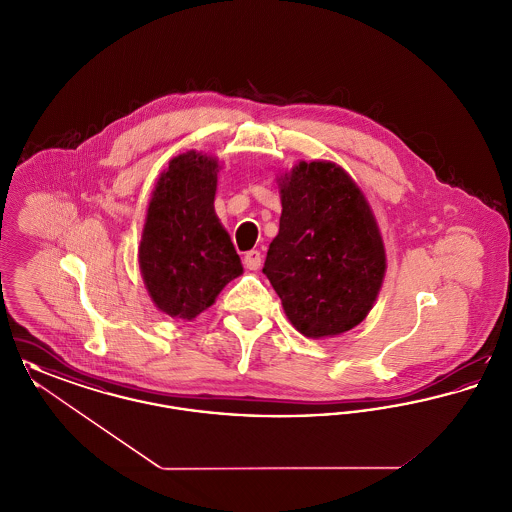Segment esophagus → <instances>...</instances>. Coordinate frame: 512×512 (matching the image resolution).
Masks as SVG:
<instances>
[{
    "label": "esophagus",
    "mask_w": 512,
    "mask_h": 512,
    "mask_svg": "<svg viewBox=\"0 0 512 512\" xmlns=\"http://www.w3.org/2000/svg\"><path fill=\"white\" fill-rule=\"evenodd\" d=\"M261 263H263V257H261V253L257 249H251V251L245 253L244 265L249 270H259Z\"/></svg>",
    "instance_id": "obj_1"
}]
</instances>
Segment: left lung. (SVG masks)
I'll return each instance as SVG.
<instances>
[{
  "label": "left lung",
  "instance_id": "left-lung-1",
  "mask_svg": "<svg viewBox=\"0 0 512 512\" xmlns=\"http://www.w3.org/2000/svg\"><path fill=\"white\" fill-rule=\"evenodd\" d=\"M282 217L267 274L293 328L332 338L370 313L386 274V249L365 194L330 161H299L278 178Z\"/></svg>",
  "mask_w": 512,
  "mask_h": 512
}]
</instances>
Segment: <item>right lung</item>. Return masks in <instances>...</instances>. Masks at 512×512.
<instances>
[{"label":"right lung","instance_id":"add662e5","mask_svg":"<svg viewBox=\"0 0 512 512\" xmlns=\"http://www.w3.org/2000/svg\"><path fill=\"white\" fill-rule=\"evenodd\" d=\"M219 161L186 151L161 172L147 205L138 261L155 307L194 320L244 272L215 213Z\"/></svg>","mask_w":512,"mask_h":512}]
</instances>
